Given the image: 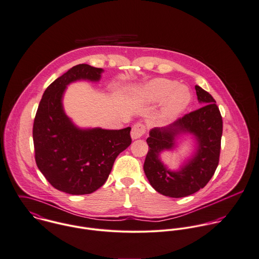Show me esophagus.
I'll list each match as a JSON object with an SVG mask.
<instances>
[{
  "label": "esophagus",
  "instance_id": "esophagus-1",
  "mask_svg": "<svg viewBox=\"0 0 259 259\" xmlns=\"http://www.w3.org/2000/svg\"><path fill=\"white\" fill-rule=\"evenodd\" d=\"M146 132V126L143 123H136L133 127H132V131H131V137L133 139H138L141 136H143Z\"/></svg>",
  "mask_w": 259,
  "mask_h": 259
}]
</instances>
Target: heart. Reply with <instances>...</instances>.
Listing matches in <instances>:
<instances>
[{
	"label": "heart",
	"instance_id": "b5f03b06",
	"mask_svg": "<svg viewBox=\"0 0 259 259\" xmlns=\"http://www.w3.org/2000/svg\"><path fill=\"white\" fill-rule=\"evenodd\" d=\"M144 97L151 102H160L165 98L163 117L172 118L182 113L190 104L192 94L185 85L167 78H155L148 82L143 90Z\"/></svg>",
	"mask_w": 259,
	"mask_h": 259
}]
</instances>
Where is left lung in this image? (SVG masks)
<instances>
[{"mask_svg": "<svg viewBox=\"0 0 259 259\" xmlns=\"http://www.w3.org/2000/svg\"><path fill=\"white\" fill-rule=\"evenodd\" d=\"M202 108L186 114L167 127L154 128L146 142L149 146L143 169L152 188L170 198H184L203 189L219 164L223 120L214 98L201 87H195ZM191 133L197 139L195 155L179 172H171L161 162L159 154L174 147V138Z\"/></svg>", "mask_w": 259, "mask_h": 259, "instance_id": "left-lung-1", "label": "left lung"}]
</instances>
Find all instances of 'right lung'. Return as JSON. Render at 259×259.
<instances>
[{
	"instance_id": "right-lung-1",
	"label": "right lung",
	"mask_w": 259,
	"mask_h": 259,
	"mask_svg": "<svg viewBox=\"0 0 259 259\" xmlns=\"http://www.w3.org/2000/svg\"><path fill=\"white\" fill-rule=\"evenodd\" d=\"M102 68L77 64L56 78L45 90L34 124L35 161L58 191L88 195L107 181L116 157L132 142L127 127L121 130L79 129L65 115L62 96L68 83L78 79L98 81Z\"/></svg>"
}]
</instances>
